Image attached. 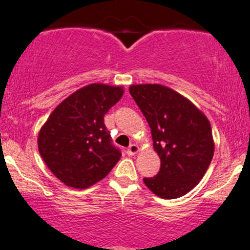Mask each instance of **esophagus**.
<instances>
[{
  "label": "esophagus",
  "instance_id": "34e87169",
  "mask_svg": "<svg viewBox=\"0 0 250 250\" xmlns=\"http://www.w3.org/2000/svg\"><path fill=\"white\" fill-rule=\"evenodd\" d=\"M138 152H139V146H138V145H136V144L130 145V147L127 148V155H130V156L137 155Z\"/></svg>",
  "mask_w": 250,
  "mask_h": 250
}]
</instances>
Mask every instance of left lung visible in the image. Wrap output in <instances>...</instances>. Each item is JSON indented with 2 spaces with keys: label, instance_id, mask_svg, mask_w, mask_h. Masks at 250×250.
Here are the masks:
<instances>
[{
  "label": "left lung",
  "instance_id": "8db88e82",
  "mask_svg": "<svg viewBox=\"0 0 250 250\" xmlns=\"http://www.w3.org/2000/svg\"><path fill=\"white\" fill-rule=\"evenodd\" d=\"M130 93L146 118L161 158L158 175L144 178L145 186L165 200L184 196L200 183L214 156L208 118L184 95L159 83L131 85Z\"/></svg>",
  "mask_w": 250,
  "mask_h": 250
}]
</instances>
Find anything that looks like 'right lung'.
Instances as JSON below:
<instances>
[{"label": "right lung", "instance_id": "obj_1", "mask_svg": "<svg viewBox=\"0 0 250 250\" xmlns=\"http://www.w3.org/2000/svg\"><path fill=\"white\" fill-rule=\"evenodd\" d=\"M123 94V86L91 83L62 100L42 125L39 152L64 186L87 189L105 178L120 159L104 116Z\"/></svg>", "mask_w": 250, "mask_h": 250}]
</instances>
